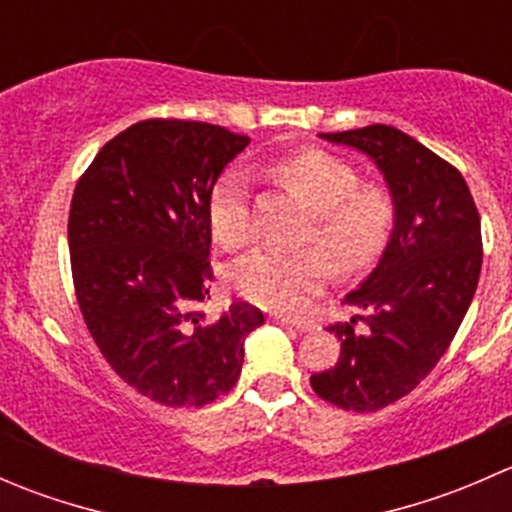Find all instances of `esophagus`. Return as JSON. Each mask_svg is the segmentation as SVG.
Segmentation results:
<instances>
[{
	"label": "esophagus",
	"mask_w": 512,
	"mask_h": 512,
	"mask_svg": "<svg viewBox=\"0 0 512 512\" xmlns=\"http://www.w3.org/2000/svg\"><path fill=\"white\" fill-rule=\"evenodd\" d=\"M275 319L277 324H282V327H294V329H307V324H299V322H294V319H287V317H282V314H275Z\"/></svg>",
	"instance_id": "34e87169"
}]
</instances>
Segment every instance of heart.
<instances>
[{
	"label": "heart",
	"mask_w": 512,
	"mask_h": 512,
	"mask_svg": "<svg viewBox=\"0 0 512 512\" xmlns=\"http://www.w3.org/2000/svg\"><path fill=\"white\" fill-rule=\"evenodd\" d=\"M272 173L312 213L302 242L320 252H255L232 270V285L257 307L299 317L327 285L332 270L339 277H356L379 262L399 223V205L389 188L361 183L352 163L319 148L277 158ZM208 223L225 250H242L252 240L242 170L227 168L215 180Z\"/></svg>",
	"instance_id": "obj_1"
}]
</instances>
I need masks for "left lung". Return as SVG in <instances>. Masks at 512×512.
Instances as JSON below:
<instances>
[{"label": "left lung", "instance_id": "obj_1", "mask_svg": "<svg viewBox=\"0 0 512 512\" xmlns=\"http://www.w3.org/2000/svg\"><path fill=\"white\" fill-rule=\"evenodd\" d=\"M319 136L369 153L399 205L384 257L344 297L361 314L327 327L342 339L337 364L309 379L327 404L369 414L411 394L451 347L483 265L480 215L461 170L404 131Z\"/></svg>", "mask_w": 512, "mask_h": 512}]
</instances>
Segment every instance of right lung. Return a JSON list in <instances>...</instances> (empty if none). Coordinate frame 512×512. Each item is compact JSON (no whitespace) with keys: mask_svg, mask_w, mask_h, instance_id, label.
<instances>
[{"mask_svg":"<svg viewBox=\"0 0 512 512\" xmlns=\"http://www.w3.org/2000/svg\"><path fill=\"white\" fill-rule=\"evenodd\" d=\"M250 138L180 118L133 123L81 173L69 210L76 302L98 352L138 394L205 406L237 384L247 302L220 319L200 304L213 280L208 198Z\"/></svg>","mask_w":512,"mask_h":512,"instance_id":"obj_1","label":"right lung"}]
</instances>
